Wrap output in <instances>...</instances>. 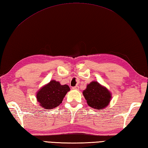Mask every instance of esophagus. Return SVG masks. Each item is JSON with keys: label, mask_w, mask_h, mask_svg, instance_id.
I'll return each mask as SVG.
<instances>
[{"label": "esophagus", "mask_w": 148, "mask_h": 148, "mask_svg": "<svg viewBox=\"0 0 148 148\" xmlns=\"http://www.w3.org/2000/svg\"><path fill=\"white\" fill-rule=\"evenodd\" d=\"M72 89H74V90H79V86H77V85L74 86V87H72Z\"/></svg>", "instance_id": "esophagus-1"}]
</instances>
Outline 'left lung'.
<instances>
[{
    "mask_svg": "<svg viewBox=\"0 0 148 148\" xmlns=\"http://www.w3.org/2000/svg\"><path fill=\"white\" fill-rule=\"evenodd\" d=\"M83 94L88 106L96 109L105 108L111 98L109 91L96 82L88 84Z\"/></svg>",
    "mask_w": 148,
    "mask_h": 148,
    "instance_id": "8db88e82",
    "label": "left lung"
}]
</instances>
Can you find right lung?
I'll return each instance as SVG.
<instances>
[{
    "mask_svg": "<svg viewBox=\"0 0 148 148\" xmlns=\"http://www.w3.org/2000/svg\"><path fill=\"white\" fill-rule=\"evenodd\" d=\"M69 90L67 85H61L58 82L52 80L37 92V100L44 109H53L62 103L63 98Z\"/></svg>",
    "mask_w": 148,
    "mask_h": 148,
    "instance_id": "obj_1",
    "label": "right lung"
}]
</instances>
